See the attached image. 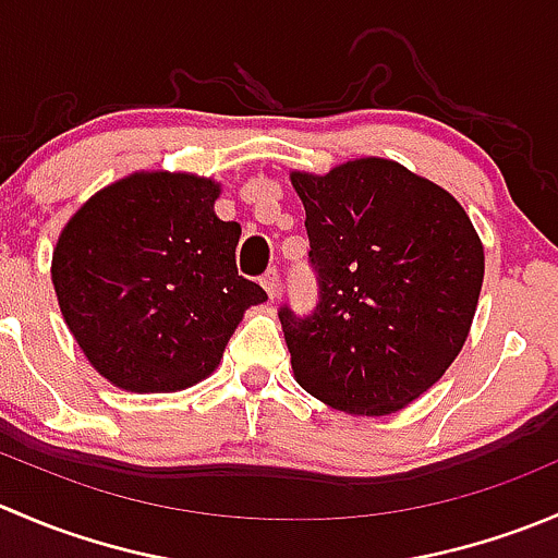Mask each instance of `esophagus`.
Wrapping results in <instances>:
<instances>
[{"label":"esophagus","mask_w":558,"mask_h":558,"mask_svg":"<svg viewBox=\"0 0 558 558\" xmlns=\"http://www.w3.org/2000/svg\"><path fill=\"white\" fill-rule=\"evenodd\" d=\"M262 286H264V291H267L269 300H275V296H278V272H275V269L264 272Z\"/></svg>","instance_id":"34e87169"}]
</instances>
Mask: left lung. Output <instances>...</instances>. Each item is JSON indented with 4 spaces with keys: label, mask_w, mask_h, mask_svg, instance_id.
Listing matches in <instances>:
<instances>
[{
    "label": "left lung",
    "mask_w": 558,
    "mask_h": 558,
    "mask_svg": "<svg viewBox=\"0 0 558 558\" xmlns=\"http://www.w3.org/2000/svg\"><path fill=\"white\" fill-rule=\"evenodd\" d=\"M305 205L320 300L280 311L296 384L351 415H391L429 391L464 348L483 243L442 185L364 156L291 172Z\"/></svg>",
    "instance_id": "obj_1"
}]
</instances>
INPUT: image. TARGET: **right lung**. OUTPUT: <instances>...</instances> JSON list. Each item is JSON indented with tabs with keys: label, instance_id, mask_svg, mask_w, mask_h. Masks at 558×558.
<instances>
[{
	"label": "right lung",
	"instance_id": "obj_1",
	"mask_svg": "<svg viewBox=\"0 0 558 558\" xmlns=\"http://www.w3.org/2000/svg\"><path fill=\"white\" fill-rule=\"evenodd\" d=\"M221 183L140 170L77 207L50 278L83 356L107 384L172 393L210 378L264 289L238 275L240 223L216 216Z\"/></svg>",
	"mask_w": 558,
	"mask_h": 558
}]
</instances>
